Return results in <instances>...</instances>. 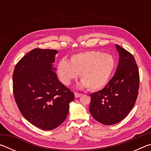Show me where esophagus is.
Segmentation results:
<instances>
[{
	"mask_svg": "<svg viewBox=\"0 0 151 151\" xmlns=\"http://www.w3.org/2000/svg\"><path fill=\"white\" fill-rule=\"evenodd\" d=\"M75 97H76V98H78V97L82 96V94L77 93V92H75Z\"/></svg>",
	"mask_w": 151,
	"mask_h": 151,
	"instance_id": "esophagus-1",
	"label": "esophagus"
}]
</instances>
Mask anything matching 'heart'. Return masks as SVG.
I'll return each instance as SVG.
<instances>
[{
    "instance_id": "1",
    "label": "heart",
    "mask_w": 151,
    "mask_h": 151,
    "mask_svg": "<svg viewBox=\"0 0 151 151\" xmlns=\"http://www.w3.org/2000/svg\"><path fill=\"white\" fill-rule=\"evenodd\" d=\"M114 68L115 60L112 55L101 51L90 50L73 55L70 61L61 59L58 63L57 73L66 85H69L80 73L82 87L96 91L106 85Z\"/></svg>"
}]
</instances>
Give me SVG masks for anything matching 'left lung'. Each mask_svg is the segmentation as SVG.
I'll return each mask as SVG.
<instances>
[{"instance_id": "obj_1", "label": "left lung", "mask_w": 151, "mask_h": 151, "mask_svg": "<svg viewBox=\"0 0 151 151\" xmlns=\"http://www.w3.org/2000/svg\"><path fill=\"white\" fill-rule=\"evenodd\" d=\"M119 53L116 70L102 90L91 94V115L101 123L112 125L126 117L137 101L139 88V68L131 53L116 45Z\"/></svg>"}]
</instances>
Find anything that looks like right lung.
Masks as SVG:
<instances>
[{"label":"right lung","mask_w":151,"mask_h":151,"mask_svg":"<svg viewBox=\"0 0 151 151\" xmlns=\"http://www.w3.org/2000/svg\"><path fill=\"white\" fill-rule=\"evenodd\" d=\"M58 52L35 48L15 66L13 93L19 111L42 130L58 127L66 119L74 93L58 81L52 63Z\"/></svg>","instance_id":"add662e5"}]
</instances>
